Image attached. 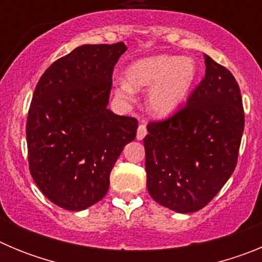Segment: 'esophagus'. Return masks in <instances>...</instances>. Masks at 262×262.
I'll list each match as a JSON object with an SVG mask.
<instances>
[{"label": "esophagus", "instance_id": "esophagus-1", "mask_svg": "<svg viewBox=\"0 0 262 262\" xmlns=\"http://www.w3.org/2000/svg\"><path fill=\"white\" fill-rule=\"evenodd\" d=\"M145 135H147V126H145V123L139 124L138 134H136V139H138V140H143Z\"/></svg>", "mask_w": 262, "mask_h": 262}]
</instances>
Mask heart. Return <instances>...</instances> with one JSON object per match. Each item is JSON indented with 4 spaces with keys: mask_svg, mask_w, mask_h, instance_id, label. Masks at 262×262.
<instances>
[{
    "mask_svg": "<svg viewBox=\"0 0 262 262\" xmlns=\"http://www.w3.org/2000/svg\"><path fill=\"white\" fill-rule=\"evenodd\" d=\"M195 62L190 57L156 55L136 60L126 71V82L117 88V94L129 99L133 90L152 88L149 107L157 115H168L181 105L194 82Z\"/></svg>",
    "mask_w": 262,
    "mask_h": 262,
    "instance_id": "1",
    "label": "heart"
}]
</instances>
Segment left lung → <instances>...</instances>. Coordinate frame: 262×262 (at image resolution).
Returning a JSON list of instances; mask_svg holds the SVG:
<instances>
[{
    "label": "left lung",
    "mask_w": 262,
    "mask_h": 262,
    "mask_svg": "<svg viewBox=\"0 0 262 262\" xmlns=\"http://www.w3.org/2000/svg\"><path fill=\"white\" fill-rule=\"evenodd\" d=\"M206 75L186 103L152 120L144 138L149 195L177 212L203 209L221 191L237 164L244 108L237 81L205 55Z\"/></svg>",
    "instance_id": "8db88e82"
}]
</instances>
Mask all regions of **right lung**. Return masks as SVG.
<instances>
[{"label": "right lung", "mask_w": 262, "mask_h": 262, "mask_svg": "<svg viewBox=\"0 0 262 262\" xmlns=\"http://www.w3.org/2000/svg\"><path fill=\"white\" fill-rule=\"evenodd\" d=\"M127 47L85 45L41 75L26 123L29 168L40 191L61 209L80 211L106 195L110 172L138 120L108 110L113 72Z\"/></svg>", "instance_id": "obj_1"}]
</instances>
